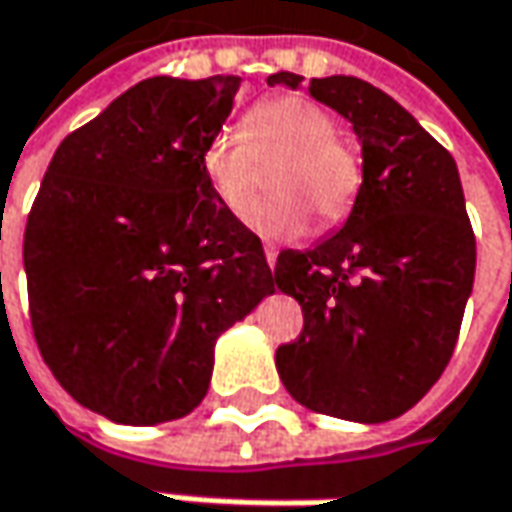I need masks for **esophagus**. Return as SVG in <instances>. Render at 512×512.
Masks as SVG:
<instances>
[{
	"mask_svg": "<svg viewBox=\"0 0 512 512\" xmlns=\"http://www.w3.org/2000/svg\"><path fill=\"white\" fill-rule=\"evenodd\" d=\"M263 252H266V263H269V269H274V263H277V246H272V243H269Z\"/></svg>",
	"mask_w": 512,
	"mask_h": 512,
	"instance_id": "34e87169",
	"label": "esophagus"
}]
</instances>
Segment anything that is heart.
<instances>
[{
  "label": "heart",
  "instance_id": "b5f03b06",
  "mask_svg": "<svg viewBox=\"0 0 512 512\" xmlns=\"http://www.w3.org/2000/svg\"><path fill=\"white\" fill-rule=\"evenodd\" d=\"M274 167L269 201L257 203L249 226L266 240H294L309 232V209L323 226L348 218L360 195L357 152L337 141V121L309 98L260 101L246 115V138L215 130L203 141L201 169L212 195L243 218L260 192L263 169Z\"/></svg>",
  "mask_w": 512,
  "mask_h": 512
}]
</instances>
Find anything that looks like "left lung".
Wrapping results in <instances>:
<instances>
[{
	"label": "left lung",
	"instance_id": "left-lung-1",
	"mask_svg": "<svg viewBox=\"0 0 512 512\" xmlns=\"http://www.w3.org/2000/svg\"><path fill=\"white\" fill-rule=\"evenodd\" d=\"M269 84L297 90L303 76ZM309 93L351 124L362 184L334 235L277 257L274 283L303 306V331L274 362L309 411L388 422L431 391L459 337L476 274L465 192L450 152L374 84L328 76Z\"/></svg>",
	"mask_w": 512,
	"mask_h": 512
}]
</instances>
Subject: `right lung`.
Here are the masks:
<instances>
[{
    "label": "right lung",
    "instance_id": "right-lung-1",
    "mask_svg": "<svg viewBox=\"0 0 512 512\" xmlns=\"http://www.w3.org/2000/svg\"><path fill=\"white\" fill-rule=\"evenodd\" d=\"M238 87L138 81L59 144L27 215L39 351L70 397L118 425L198 408L218 337L274 294L263 243L201 169Z\"/></svg>",
    "mask_w": 512,
    "mask_h": 512
}]
</instances>
